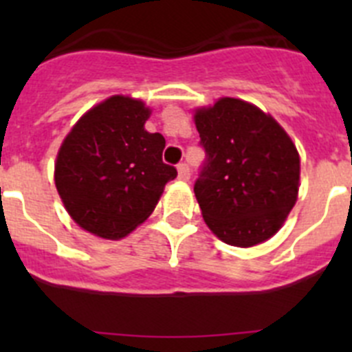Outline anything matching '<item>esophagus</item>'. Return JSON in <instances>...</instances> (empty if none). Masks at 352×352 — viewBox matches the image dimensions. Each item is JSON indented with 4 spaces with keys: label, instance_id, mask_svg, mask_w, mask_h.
<instances>
[{
    "label": "esophagus",
    "instance_id": "esophagus-1",
    "mask_svg": "<svg viewBox=\"0 0 352 352\" xmlns=\"http://www.w3.org/2000/svg\"><path fill=\"white\" fill-rule=\"evenodd\" d=\"M178 178L182 179V182H188V179H190V167L186 166L185 162L178 164Z\"/></svg>",
    "mask_w": 352,
    "mask_h": 352
}]
</instances>
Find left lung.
<instances>
[{
  "mask_svg": "<svg viewBox=\"0 0 352 352\" xmlns=\"http://www.w3.org/2000/svg\"><path fill=\"white\" fill-rule=\"evenodd\" d=\"M194 118L206 153L194 185L204 222L234 247L263 243L296 203V148L272 116L238 98H220Z\"/></svg>",
  "mask_w": 352,
  "mask_h": 352,
  "instance_id": "1",
  "label": "left lung"
}]
</instances>
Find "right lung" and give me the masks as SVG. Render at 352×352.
I'll return each instance as SVG.
<instances>
[{"label": "right lung", "mask_w": 352, "mask_h": 352, "mask_svg": "<svg viewBox=\"0 0 352 352\" xmlns=\"http://www.w3.org/2000/svg\"><path fill=\"white\" fill-rule=\"evenodd\" d=\"M149 109L111 96L84 114L56 160V188L70 217L96 236L118 239L148 219L178 176L162 160L166 139L149 133Z\"/></svg>", "instance_id": "obj_1"}]
</instances>
